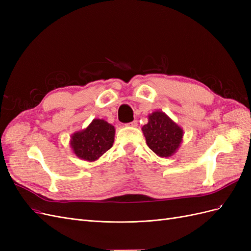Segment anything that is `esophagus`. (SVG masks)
<instances>
[{"mask_svg":"<svg viewBox=\"0 0 251 251\" xmlns=\"http://www.w3.org/2000/svg\"><path fill=\"white\" fill-rule=\"evenodd\" d=\"M126 126H133V127H135V126H138V123H137V120H134V121H132V123H130V124H127Z\"/></svg>","mask_w":251,"mask_h":251,"instance_id":"34e87169","label":"esophagus"}]
</instances>
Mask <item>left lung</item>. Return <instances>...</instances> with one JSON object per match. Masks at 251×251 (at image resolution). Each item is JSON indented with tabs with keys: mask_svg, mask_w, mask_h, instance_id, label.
<instances>
[{
	"mask_svg": "<svg viewBox=\"0 0 251 251\" xmlns=\"http://www.w3.org/2000/svg\"><path fill=\"white\" fill-rule=\"evenodd\" d=\"M142 132L148 147L160 157H171L176 153L183 138V130L161 111L150 114Z\"/></svg>",
	"mask_w": 251,
	"mask_h": 251,
	"instance_id": "left-lung-1",
	"label": "left lung"
}]
</instances>
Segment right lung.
Segmentation results:
<instances>
[{
	"mask_svg": "<svg viewBox=\"0 0 251 251\" xmlns=\"http://www.w3.org/2000/svg\"><path fill=\"white\" fill-rule=\"evenodd\" d=\"M115 127L103 119H93L85 130L71 136L73 153L86 161H95L113 147Z\"/></svg>",
	"mask_w": 251,
	"mask_h": 251,
	"instance_id": "right-lung-1",
	"label": "right lung"
}]
</instances>
